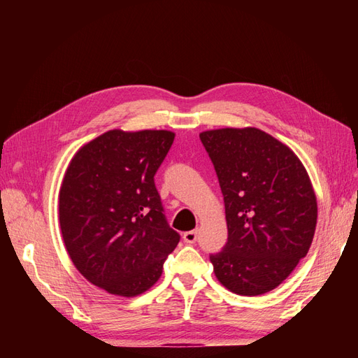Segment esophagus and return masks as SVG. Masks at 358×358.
<instances>
[{
	"mask_svg": "<svg viewBox=\"0 0 358 358\" xmlns=\"http://www.w3.org/2000/svg\"><path fill=\"white\" fill-rule=\"evenodd\" d=\"M197 234H199L197 230H191V231L183 233V236H182V237H183V242H187V243H196Z\"/></svg>",
	"mask_w": 358,
	"mask_h": 358,
	"instance_id": "obj_1",
	"label": "esophagus"
}]
</instances>
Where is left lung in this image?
I'll use <instances>...</instances> for the list:
<instances>
[{
    "mask_svg": "<svg viewBox=\"0 0 358 358\" xmlns=\"http://www.w3.org/2000/svg\"><path fill=\"white\" fill-rule=\"evenodd\" d=\"M224 196L229 229L210 254L215 276L236 294L259 296L280 285L306 257L317 227V197L292 150L258 128L200 134Z\"/></svg>",
    "mask_w": 358,
    "mask_h": 358,
    "instance_id": "1",
    "label": "left lung"
}]
</instances>
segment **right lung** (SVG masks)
I'll return each instance as SVG.
<instances>
[{
	"label": "right lung",
	"instance_id": "right-lung-1",
	"mask_svg": "<svg viewBox=\"0 0 358 358\" xmlns=\"http://www.w3.org/2000/svg\"><path fill=\"white\" fill-rule=\"evenodd\" d=\"M175 133L110 129L82 146L59 189V225L76 268L115 296L152 287L180 236L170 229L154 176Z\"/></svg>",
	"mask_w": 358,
	"mask_h": 358
}]
</instances>
